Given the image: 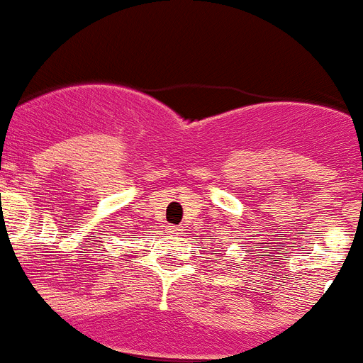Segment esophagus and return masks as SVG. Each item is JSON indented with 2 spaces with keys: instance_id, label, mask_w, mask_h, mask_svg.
Masks as SVG:
<instances>
[{
  "instance_id": "1",
  "label": "esophagus",
  "mask_w": 363,
  "mask_h": 363,
  "mask_svg": "<svg viewBox=\"0 0 363 363\" xmlns=\"http://www.w3.org/2000/svg\"><path fill=\"white\" fill-rule=\"evenodd\" d=\"M169 230H171V234H179V232L184 230V228H182V227H171Z\"/></svg>"
}]
</instances>
